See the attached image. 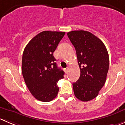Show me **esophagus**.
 <instances>
[{"label": "esophagus", "instance_id": "obj_1", "mask_svg": "<svg viewBox=\"0 0 125 125\" xmlns=\"http://www.w3.org/2000/svg\"><path fill=\"white\" fill-rule=\"evenodd\" d=\"M68 70H69V69H68V67H67V68H66L64 69V71H65V72H66V73H67V72H68Z\"/></svg>", "mask_w": 125, "mask_h": 125}]
</instances>
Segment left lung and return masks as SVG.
Returning a JSON list of instances; mask_svg holds the SVG:
<instances>
[{"label": "left lung", "mask_w": 125, "mask_h": 125, "mask_svg": "<svg viewBox=\"0 0 125 125\" xmlns=\"http://www.w3.org/2000/svg\"><path fill=\"white\" fill-rule=\"evenodd\" d=\"M67 36L75 48L80 69V78L72 84L74 94L82 101H89L98 95L105 84L109 54L104 43L90 32L73 31Z\"/></svg>", "instance_id": "obj_1"}]
</instances>
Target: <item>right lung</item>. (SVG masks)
Returning a JSON list of instances; mask_svg holds the SVG:
<instances>
[{"label":"right lung","mask_w":125,"mask_h":125,"mask_svg":"<svg viewBox=\"0 0 125 125\" xmlns=\"http://www.w3.org/2000/svg\"><path fill=\"white\" fill-rule=\"evenodd\" d=\"M64 32L43 31L25 47L22 58V73L26 85L35 99L49 102L59 91L57 83L64 72L58 68L53 56Z\"/></svg>","instance_id":"1"}]
</instances>
